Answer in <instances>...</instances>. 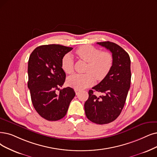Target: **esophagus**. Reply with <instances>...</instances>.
Returning a JSON list of instances; mask_svg holds the SVG:
<instances>
[{"instance_id":"esophagus-1","label":"esophagus","mask_w":157,"mask_h":157,"mask_svg":"<svg viewBox=\"0 0 157 157\" xmlns=\"http://www.w3.org/2000/svg\"><path fill=\"white\" fill-rule=\"evenodd\" d=\"M79 91H80V90H79L75 89V93H76V95H78V93H79Z\"/></svg>"}]
</instances>
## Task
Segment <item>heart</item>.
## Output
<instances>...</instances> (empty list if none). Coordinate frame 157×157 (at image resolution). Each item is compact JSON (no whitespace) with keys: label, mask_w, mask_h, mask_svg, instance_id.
I'll list each match as a JSON object with an SVG mask.
<instances>
[{"label":"heart","mask_w":157,"mask_h":157,"mask_svg":"<svg viewBox=\"0 0 157 157\" xmlns=\"http://www.w3.org/2000/svg\"><path fill=\"white\" fill-rule=\"evenodd\" d=\"M77 57L87 62V73H75L69 77L67 83L77 90H83L95 82V75L98 80L104 79L110 71L113 64V57L108 51H102L91 46H82L75 51ZM62 68L66 73L74 71V60L70 55H65L62 60Z\"/></svg>","instance_id":"1"}]
</instances>
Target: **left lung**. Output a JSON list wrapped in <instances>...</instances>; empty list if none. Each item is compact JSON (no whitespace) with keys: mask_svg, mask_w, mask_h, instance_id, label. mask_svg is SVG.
<instances>
[{"mask_svg":"<svg viewBox=\"0 0 157 157\" xmlns=\"http://www.w3.org/2000/svg\"><path fill=\"white\" fill-rule=\"evenodd\" d=\"M112 53L113 64L110 71L102 81L89 91L85 104L86 115L98 124L114 121L124 108L131 84V60L128 53L114 42H97ZM95 91L102 93L98 97Z\"/></svg>","mask_w":157,"mask_h":157,"instance_id":"left-lung-1","label":"left lung"}]
</instances>
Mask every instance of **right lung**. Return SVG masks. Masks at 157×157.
<instances>
[{"mask_svg":"<svg viewBox=\"0 0 157 157\" xmlns=\"http://www.w3.org/2000/svg\"><path fill=\"white\" fill-rule=\"evenodd\" d=\"M72 49L59 44L43 45L36 48L29 56L28 87L31 101L36 112L47 121L63 118L75 96L71 87L60 90L66 79L62 60ZM57 90H60L58 94Z\"/></svg>","mask_w":157,"mask_h":157,"instance_id":"1","label":"right lung"}]
</instances>
